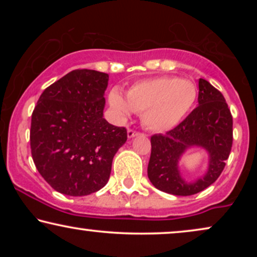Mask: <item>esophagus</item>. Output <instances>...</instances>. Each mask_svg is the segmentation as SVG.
Segmentation results:
<instances>
[{
  "mask_svg": "<svg viewBox=\"0 0 257 257\" xmlns=\"http://www.w3.org/2000/svg\"><path fill=\"white\" fill-rule=\"evenodd\" d=\"M138 135H139V133L136 132V131H133V130H127V137H128L130 139L135 138V137H137Z\"/></svg>",
  "mask_w": 257,
  "mask_h": 257,
  "instance_id": "obj_1",
  "label": "esophagus"
}]
</instances>
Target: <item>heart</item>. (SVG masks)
<instances>
[{"mask_svg":"<svg viewBox=\"0 0 257 257\" xmlns=\"http://www.w3.org/2000/svg\"><path fill=\"white\" fill-rule=\"evenodd\" d=\"M198 94V87L191 80L159 76L132 84L126 91V99L118 90H112L108 103L119 117H128L133 111L143 112L147 128L166 132L191 113Z\"/></svg>","mask_w":257,"mask_h":257,"instance_id":"heart-1","label":"heart"}]
</instances>
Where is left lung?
<instances>
[{"mask_svg":"<svg viewBox=\"0 0 257 257\" xmlns=\"http://www.w3.org/2000/svg\"><path fill=\"white\" fill-rule=\"evenodd\" d=\"M199 106L177 127L151 137V158L147 175L154 187L173 195L188 196L208 187L226 166L233 144V118L219 90L206 79H199ZM199 147L209 154V168L192 183L181 177L178 163L189 148Z\"/></svg>","mask_w":257,"mask_h":257,"instance_id":"obj_1","label":"left lung"}]
</instances>
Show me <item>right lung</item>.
I'll return each mask as SVG.
<instances>
[{
  "mask_svg": "<svg viewBox=\"0 0 257 257\" xmlns=\"http://www.w3.org/2000/svg\"><path fill=\"white\" fill-rule=\"evenodd\" d=\"M108 75L73 70L41 94L31 115L30 147L37 171L55 191L70 196L103 188L112 160L127 140L125 127L104 118Z\"/></svg>",
  "mask_w": 257,
  "mask_h": 257,
  "instance_id": "obj_1",
  "label": "right lung"
}]
</instances>
